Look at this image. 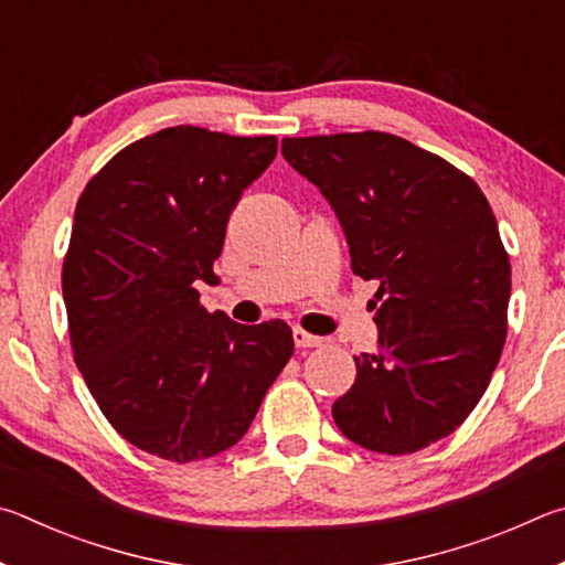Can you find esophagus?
I'll return each mask as SVG.
<instances>
[{
    "mask_svg": "<svg viewBox=\"0 0 565 565\" xmlns=\"http://www.w3.org/2000/svg\"><path fill=\"white\" fill-rule=\"evenodd\" d=\"M292 340H295V344H298V348H302V350H312V348H322L324 342V338H318V334H310V332H305L302 328H295L292 330Z\"/></svg>",
    "mask_w": 565,
    "mask_h": 565,
    "instance_id": "1",
    "label": "esophagus"
}]
</instances>
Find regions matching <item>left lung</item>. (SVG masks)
<instances>
[{
  "mask_svg": "<svg viewBox=\"0 0 565 565\" xmlns=\"http://www.w3.org/2000/svg\"><path fill=\"white\" fill-rule=\"evenodd\" d=\"M377 280L380 352L332 404L344 437L380 454L439 441L477 407L507 342L511 263L481 188L441 156L382 131L282 138Z\"/></svg>",
  "mask_w": 565,
  "mask_h": 565,
  "instance_id": "obj_1",
  "label": "left lung"
}]
</instances>
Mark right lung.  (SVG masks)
<instances>
[{
  "instance_id": "1",
  "label": "right lung",
  "mask_w": 565,
  "mask_h": 565,
  "mask_svg": "<svg viewBox=\"0 0 565 565\" xmlns=\"http://www.w3.org/2000/svg\"><path fill=\"white\" fill-rule=\"evenodd\" d=\"M275 136L173 126L126 146L78 198L62 290L74 362L126 441L175 463L245 437L292 358L282 320L237 324L207 312L198 285Z\"/></svg>"
}]
</instances>
